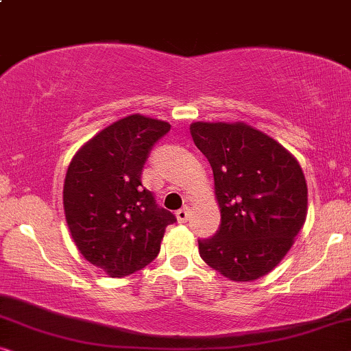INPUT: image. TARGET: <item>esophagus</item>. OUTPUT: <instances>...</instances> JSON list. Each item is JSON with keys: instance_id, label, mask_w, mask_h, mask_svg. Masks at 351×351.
<instances>
[{"instance_id": "esophagus-1", "label": "esophagus", "mask_w": 351, "mask_h": 351, "mask_svg": "<svg viewBox=\"0 0 351 351\" xmlns=\"http://www.w3.org/2000/svg\"><path fill=\"white\" fill-rule=\"evenodd\" d=\"M176 215H177V220H179L180 223H184V222H186V220H189V217H190V209L189 208H184V209H179L176 213Z\"/></svg>"}]
</instances>
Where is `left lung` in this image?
<instances>
[{
  "instance_id": "1",
  "label": "left lung",
  "mask_w": 351,
  "mask_h": 351,
  "mask_svg": "<svg viewBox=\"0 0 351 351\" xmlns=\"http://www.w3.org/2000/svg\"><path fill=\"white\" fill-rule=\"evenodd\" d=\"M214 172L220 225L199 256L232 281H254L289 251L306 217V182L294 156L244 123H193Z\"/></svg>"
}]
</instances>
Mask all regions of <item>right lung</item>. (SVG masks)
I'll list each match as a JSON object with an SVG mask.
<instances>
[{"mask_svg": "<svg viewBox=\"0 0 351 351\" xmlns=\"http://www.w3.org/2000/svg\"><path fill=\"white\" fill-rule=\"evenodd\" d=\"M171 124L131 114L80 148L64 184L71 238L86 261L123 278L155 261L167 225L177 222L142 185L152 148Z\"/></svg>", "mask_w": 351, "mask_h": 351, "instance_id": "right-lung-1", "label": "right lung"}]
</instances>
